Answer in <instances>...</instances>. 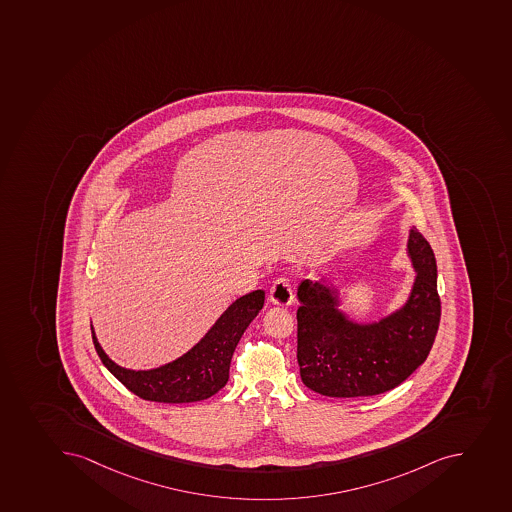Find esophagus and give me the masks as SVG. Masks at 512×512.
<instances>
[{"label": "esophagus", "instance_id": "1", "mask_svg": "<svg viewBox=\"0 0 512 512\" xmlns=\"http://www.w3.org/2000/svg\"><path fill=\"white\" fill-rule=\"evenodd\" d=\"M269 297L277 306H291L292 301H294V294H292L289 277H277L276 281L273 282V286L269 289Z\"/></svg>", "mask_w": 512, "mask_h": 512}]
</instances>
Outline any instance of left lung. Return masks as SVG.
Masks as SVG:
<instances>
[{
  "label": "left lung",
  "mask_w": 512,
  "mask_h": 512,
  "mask_svg": "<svg viewBox=\"0 0 512 512\" xmlns=\"http://www.w3.org/2000/svg\"><path fill=\"white\" fill-rule=\"evenodd\" d=\"M415 286L402 311L357 325L337 312L335 291L302 281L297 289V363L307 388L325 397H372L405 382L425 362L441 319L436 259L425 236L411 230Z\"/></svg>",
  "instance_id": "1"
}]
</instances>
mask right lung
<instances>
[{"label":"right lung","instance_id":"1","mask_svg":"<svg viewBox=\"0 0 512 512\" xmlns=\"http://www.w3.org/2000/svg\"><path fill=\"white\" fill-rule=\"evenodd\" d=\"M263 306L264 291L239 297L190 352L147 372H134L115 365L104 354L94 332L92 342L109 372L137 397L158 403L200 402L225 387L236 345Z\"/></svg>","mask_w":512,"mask_h":512}]
</instances>
